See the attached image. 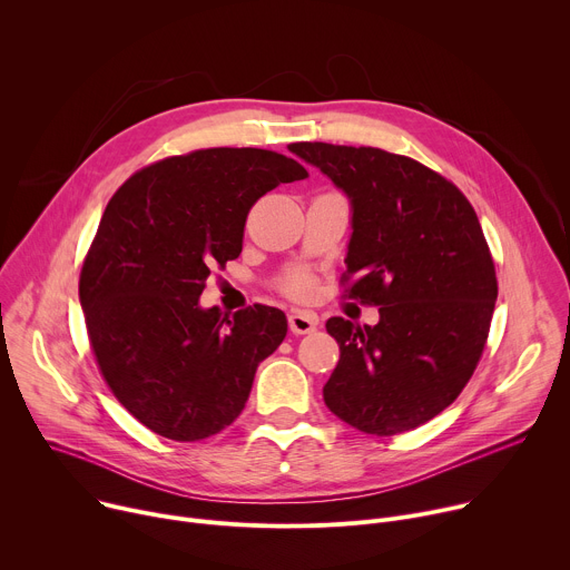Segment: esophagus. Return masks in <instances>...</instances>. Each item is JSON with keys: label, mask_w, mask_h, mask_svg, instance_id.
I'll use <instances>...</instances> for the list:
<instances>
[{"label": "esophagus", "mask_w": 570, "mask_h": 570, "mask_svg": "<svg viewBox=\"0 0 570 570\" xmlns=\"http://www.w3.org/2000/svg\"><path fill=\"white\" fill-rule=\"evenodd\" d=\"M288 327L293 334L304 336V334H313L317 327V317L311 311H293L288 315Z\"/></svg>", "instance_id": "obj_1"}]
</instances>
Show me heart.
Here are the masks:
<instances>
[{
	"instance_id": "1",
	"label": "heart",
	"mask_w": 570,
	"mask_h": 570,
	"mask_svg": "<svg viewBox=\"0 0 570 570\" xmlns=\"http://www.w3.org/2000/svg\"><path fill=\"white\" fill-rule=\"evenodd\" d=\"M308 282L304 277H295L291 284H288V291L295 293V295H306L308 293Z\"/></svg>"
}]
</instances>
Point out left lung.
Wrapping results in <instances>:
<instances>
[{
	"label": "left lung",
	"mask_w": 570,
	"mask_h": 570,
	"mask_svg": "<svg viewBox=\"0 0 570 570\" xmlns=\"http://www.w3.org/2000/svg\"><path fill=\"white\" fill-rule=\"evenodd\" d=\"M350 200L352 293L374 327L327 320L341 361L327 409L367 435L417 429L455 401L482 354L499 295L494 262L462 191L420 161L372 146H288Z\"/></svg>",
	"instance_id": "obj_1"
}]
</instances>
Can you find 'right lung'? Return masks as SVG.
Returning a JSON list of instances; mask_svg holds the SVG:
<instances>
[{"mask_svg":"<svg viewBox=\"0 0 570 570\" xmlns=\"http://www.w3.org/2000/svg\"><path fill=\"white\" fill-rule=\"evenodd\" d=\"M308 178L264 148H207L137 171L110 198L78 299L104 379L153 433L196 442L229 426L284 341L279 308H203L214 268L236 259L250 207Z\"/></svg>","mask_w":570,"mask_h":570,"instance_id":"add662e5","label":"right lung"}]
</instances>
